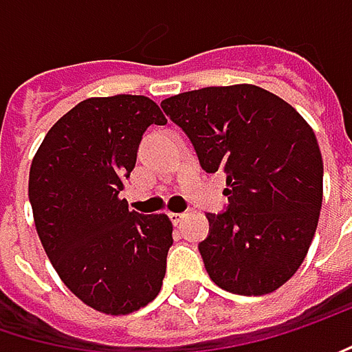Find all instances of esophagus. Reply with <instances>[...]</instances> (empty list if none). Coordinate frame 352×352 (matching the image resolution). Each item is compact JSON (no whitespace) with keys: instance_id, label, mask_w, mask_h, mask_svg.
<instances>
[{"instance_id":"esophagus-1","label":"esophagus","mask_w":352,"mask_h":352,"mask_svg":"<svg viewBox=\"0 0 352 352\" xmlns=\"http://www.w3.org/2000/svg\"><path fill=\"white\" fill-rule=\"evenodd\" d=\"M168 218L172 220V224H178L182 218H184V214L182 212H168Z\"/></svg>"}]
</instances>
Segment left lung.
Here are the masks:
<instances>
[{
    "label": "left lung",
    "mask_w": 352,
    "mask_h": 352,
    "mask_svg": "<svg viewBox=\"0 0 352 352\" xmlns=\"http://www.w3.org/2000/svg\"><path fill=\"white\" fill-rule=\"evenodd\" d=\"M206 172H224L228 206L206 214L198 244L220 289L261 296L302 264L322 204V158L313 128L278 96L250 84L164 100Z\"/></svg>",
    "instance_id": "obj_1"
}]
</instances>
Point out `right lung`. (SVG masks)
Instances as JSON below:
<instances>
[{"label":"right lung","instance_id":"right-lung-1","mask_svg":"<svg viewBox=\"0 0 352 352\" xmlns=\"http://www.w3.org/2000/svg\"><path fill=\"white\" fill-rule=\"evenodd\" d=\"M152 124L166 118L146 96L89 98L52 126L30 168L43 250L63 285L100 313H134L162 289L172 222L130 212L120 198Z\"/></svg>","mask_w":352,"mask_h":352}]
</instances>
